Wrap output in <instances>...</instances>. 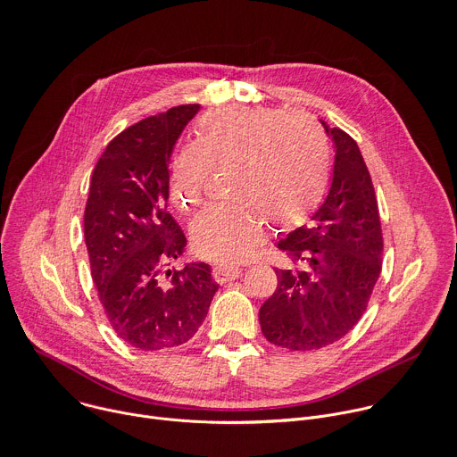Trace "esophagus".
I'll list each match as a JSON object with an SVG mask.
<instances>
[{
    "mask_svg": "<svg viewBox=\"0 0 457 457\" xmlns=\"http://www.w3.org/2000/svg\"><path fill=\"white\" fill-rule=\"evenodd\" d=\"M241 273H243V268H239V266H216L212 270V278L216 283L223 285V283L241 278Z\"/></svg>",
    "mask_w": 457,
    "mask_h": 457,
    "instance_id": "34e87169",
    "label": "esophagus"
}]
</instances>
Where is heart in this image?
<instances>
[{
  "mask_svg": "<svg viewBox=\"0 0 457 457\" xmlns=\"http://www.w3.org/2000/svg\"><path fill=\"white\" fill-rule=\"evenodd\" d=\"M196 140L181 144L170 162L174 205L191 211L216 172H228V200L205 209L191 227L200 255L232 264L262 234V220L292 228L319 205L329 174L326 133L310 115L225 106L207 112Z\"/></svg>",
  "mask_w": 457,
  "mask_h": 457,
  "instance_id": "1",
  "label": "heart"
}]
</instances>
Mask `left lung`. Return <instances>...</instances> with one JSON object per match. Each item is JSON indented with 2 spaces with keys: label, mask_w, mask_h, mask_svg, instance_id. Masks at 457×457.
<instances>
[{
  "label": "left lung",
  "mask_w": 457,
  "mask_h": 457,
  "mask_svg": "<svg viewBox=\"0 0 457 457\" xmlns=\"http://www.w3.org/2000/svg\"><path fill=\"white\" fill-rule=\"evenodd\" d=\"M322 126L335 144L329 193L308 225L278 243L292 264L276 268L278 288L259 310L266 340L292 351L320 349L347 335L382 271L384 237L368 165L345 131Z\"/></svg>",
  "instance_id": "8db88e82"
}]
</instances>
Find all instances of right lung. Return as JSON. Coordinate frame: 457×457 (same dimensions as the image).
I'll return each instance as SVG.
<instances>
[{
  "label": "right lung",
  "instance_id": "1",
  "mask_svg": "<svg viewBox=\"0 0 457 457\" xmlns=\"http://www.w3.org/2000/svg\"><path fill=\"white\" fill-rule=\"evenodd\" d=\"M198 110L176 106L124 129L91 174L84 211L91 278L115 333L142 351L191 340L218 292L207 262L165 270L187 245L167 212L169 158Z\"/></svg>",
  "mask_w": 457,
  "mask_h": 457
}]
</instances>
